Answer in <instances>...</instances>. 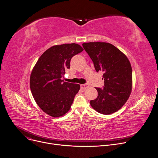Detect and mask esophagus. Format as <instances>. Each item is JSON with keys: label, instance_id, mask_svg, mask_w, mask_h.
I'll list each match as a JSON object with an SVG mask.
<instances>
[{"label": "esophagus", "instance_id": "esophagus-1", "mask_svg": "<svg viewBox=\"0 0 158 158\" xmlns=\"http://www.w3.org/2000/svg\"><path fill=\"white\" fill-rule=\"evenodd\" d=\"M89 86V85L88 84H81V88L82 89H84L85 88H87Z\"/></svg>", "mask_w": 158, "mask_h": 158}]
</instances>
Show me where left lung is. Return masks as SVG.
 Listing matches in <instances>:
<instances>
[{
	"label": "left lung",
	"mask_w": 158,
	"mask_h": 158,
	"mask_svg": "<svg viewBox=\"0 0 158 158\" xmlns=\"http://www.w3.org/2000/svg\"><path fill=\"white\" fill-rule=\"evenodd\" d=\"M82 47L89 55L97 73H103V88H96L98 97L91 100V106L103 114L117 111L127 102L132 91L130 62L123 53L108 43H84Z\"/></svg>",
	"instance_id": "obj_1"
}]
</instances>
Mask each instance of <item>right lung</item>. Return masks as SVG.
I'll list each match as a JSON object with an SVG mask.
<instances>
[{"label":"right lung","instance_id":"right-lung-1","mask_svg":"<svg viewBox=\"0 0 158 158\" xmlns=\"http://www.w3.org/2000/svg\"><path fill=\"white\" fill-rule=\"evenodd\" d=\"M83 51L76 44L55 45L38 60L30 76V89L37 105L53 117L70 110L80 85L64 82L62 77L70 68L72 57Z\"/></svg>","mask_w":158,"mask_h":158}]
</instances>
